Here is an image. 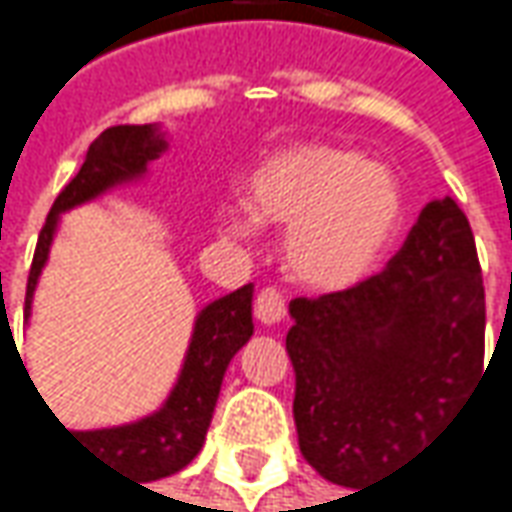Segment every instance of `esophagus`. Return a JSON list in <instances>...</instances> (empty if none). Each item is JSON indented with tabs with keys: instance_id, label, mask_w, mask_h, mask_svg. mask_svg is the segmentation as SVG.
I'll use <instances>...</instances> for the list:
<instances>
[{
	"instance_id": "esophagus-1",
	"label": "esophagus",
	"mask_w": 512,
	"mask_h": 512,
	"mask_svg": "<svg viewBox=\"0 0 512 512\" xmlns=\"http://www.w3.org/2000/svg\"><path fill=\"white\" fill-rule=\"evenodd\" d=\"M255 317L260 326H277L286 317V300L280 297V291L263 289L255 300Z\"/></svg>"
}]
</instances>
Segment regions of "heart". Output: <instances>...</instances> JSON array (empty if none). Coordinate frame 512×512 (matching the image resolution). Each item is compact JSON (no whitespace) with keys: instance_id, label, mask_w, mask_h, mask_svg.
I'll use <instances>...</instances> for the list:
<instances>
[{"instance_id":"obj_1","label":"heart","mask_w":512,"mask_h":512,"mask_svg":"<svg viewBox=\"0 0 512 512\" xmlns=\"http://www.w3.org/2000/svg\"><path fill=\"white\" fill-rule=\"evenodd\" d=\"M405 195L397 172L340 144H291L246 178V206H221L223 238L249 243L260 223L289 226L283 266L300 289L337 294L377 269L399 232Z\"/></svg>"}]
</instances>
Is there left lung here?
Returning <instances> with one entry per match:
<instances>
[{"instance_id":"8db88e82","label":"left lung","mask_w":512,"mask_h":512,"mask_svg":"<svg viewBox=\"0 0 512 512\" xmlns=\"http://www.w3.org/2000/svg\"><path fill=\"white\" fill-rule=\"evenodd\" d=\"M289 314L303 459L351 490L405 465L485 368V286L465 212L436 198L385 272L297 297Z\"/></svg>"}]
</instances>
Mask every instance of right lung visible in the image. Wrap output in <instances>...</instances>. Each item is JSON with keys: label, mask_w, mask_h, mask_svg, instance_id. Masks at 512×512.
Segmentation results:
<instances>
[{"label": "right lung", "mask_w": 512, "mask_h": 512, "mask_svg": "<svg viewBox=\"0 0 512 512\" xmlns=\"http://www.w3.org/2000/svg\"><path fill=\"white\" fill-rule=\"evenodd\" d=\"M167 150L169 135L161 124L110 127L90 144L79 175L59 192L36 243V255L27 277L25 320H30L33 294L45 272L50 246L56 240L64 212L76 209L81 203L96 201L118 186L144 181L150 175L152 161H158ZM252 294L255 286L249 283L226 297L212 300L198 311L178 379L158 411L113 428L67 431L62 425L64 431L76 436L87 453L98 456L101 462L118 465L124 473H133L141 482H155L184 470L201 453L229 362L255 334Z\"/></svg>", "instance_id": "1"}]
</instances>
